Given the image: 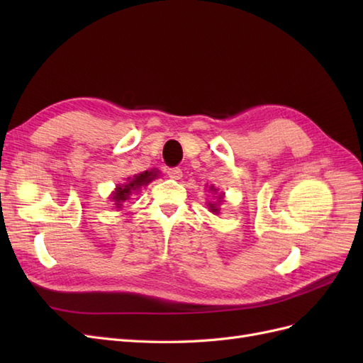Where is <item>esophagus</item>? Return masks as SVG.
I'll return each instance as SVG.
<instances>
[{"label":"esophagus","mask_w":363,"mask_h":363,"mask_svg":"<svg viewBox=\"0 0 363 363\" xmlns=\"http://www.w3.org/2000/svg\"><path fill=\"white\" fill-rule=\"evenodd\" d=\"M167 174L169 175L171 179H174V180H180L182 175H183V172H182L180 168H168Z\"/></svg>","instance_id":"1"}]
</instances>
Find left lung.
I'll return each mask as SVG.
<instances>
[{"label":"left lung","mask_w":363,"mask_h":363,"mask_svg":"<svg viewBox=\"0 0 363 363\" xmlns=\"http://www.w3.org/2000/svg\"><path fill=\"white\" fill-rule=\"evenodd\" d=\"M213 189V188H212ZM215 192H216V189H213ZM219 200H221V196H219ZM208 208H211V211L212 212H215V213H218L219 211H218V208H216V204H208Z\"/></svg>","instance_id":"1"}]
</instances>
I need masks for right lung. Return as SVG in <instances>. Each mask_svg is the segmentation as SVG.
<instances>
[{"label": "right lung", "instance_id": "right-lung-1", "mask_svg": "<svg viewBox=\"0 0 363 363\" xmlns=\"http://www.w3.org/2000/svg\"><path fill=\"white\" fill-rule=\"evenodd\" d=\"M156 177H157V171H145V172L135 175L133 179H128V182L125 184L118 186L116 191L112 195V200L115 201V204L118 207H121V206H123L121 203H124L128 199L131 192L138 191L140 186L148 184L151 180H155Z\"/></svg>", "mask_w": 363, "mask_h": 363}]
</instances>
